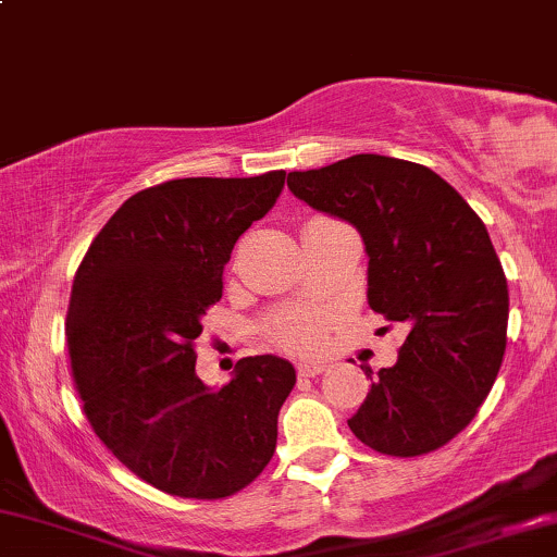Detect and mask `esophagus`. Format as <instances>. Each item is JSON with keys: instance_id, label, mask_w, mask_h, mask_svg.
Masks as SVG:
<instances>
[{"instance_id": "esophagus-1", "label": "esophagus", "mask_w": 557, "mask_h": 557, "mask_svg": "<svg viewBox=\"0 0 557 557\" xmlns=\"http://www.w3.org/2000/svg\"><path fill=\"white\" fill-rule=\"evenodd\" d=\"M325 367H327V363H322V361H305V363H299V376L322 374V372H325Z\"/></svg>"}]
</instances>
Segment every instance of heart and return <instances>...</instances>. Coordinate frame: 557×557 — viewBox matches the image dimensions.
<instances>
[{
	"instance_id": "b5f03b06",
	"label": "heart",
	"mask_w": 557,
	"mask_h": 557,
	"mask_svg": "<svg viewBox=\"0 0 557 557\" xmlns=\"http://www.w3.org/2000/svg\"><path fill=\"white\" fill-rule=\"evenodd\" d=\"M327 314L325 312H294L273 327V341L286 351L310 356L318 354L325 343Z\"/></svg>"
}]
</instances>
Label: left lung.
<instances>
[{
  "label": "left lung",
  "mask_w": 557,
  "mask_h": 557,
  "mask_svg": "<svg viewBox=\"0 0 557 557\" xmlns=\"http://www.w3.org/2000/svg\"><path fill=\"white\" fill-rule=\"evenodd\" d=\"M299 201L359 230L367 299L408 327L348 425L382 455L418 457L475 418L506 351L509 286L488 230L444 177L423 164L354 154L289 173Z\"/></svg>",
  "instance_id": "left-lung-1"
}]
</instances>
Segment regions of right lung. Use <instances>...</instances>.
<instances>
[{"instance_id": "1", "label": "right lung", "mask_w": 557, "mask_h": 557, "mask_svg": "<svg viewBox=\"0 0 557 557\" xmlns=\"http://www.w3.org/2000/svg\"><path fill=\"white\" fill-rule=\"evenodd\" d=\"M284 181L273 170L139 190L74 276L66 343L87 421L119 462L170 496H232L276 451L292 363L245 356L224 387H209L196 376L194 341L222 299L232 247L273 209Z\"/></svg>"}]
</instances>
